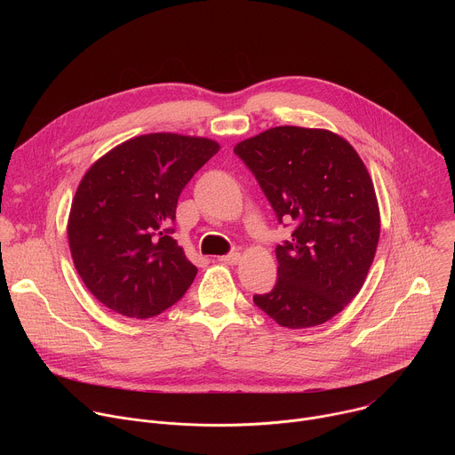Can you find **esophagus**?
I'll list each match as a JSON object with an SVG mask.
<instances>
[{
    "label": "esophagus",
    "mask_w": 455,
    "mask_h": 455,
    "mask_svg": "<svg viewBox=\"0 0 455 455\" xmlns=\"http://www.w3.org/2000/svg\"><path fill=\"white\" fill-rule=\"evenodd\" d=\"M220 261L225 265H237L241 261V253L239 251H232L228 255H221Z\"/></svg>",
    "instance_id": "obj_1"
}]
</instances>
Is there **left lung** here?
<instances>
[{"mask_svg":"<svg viewBox=\"0 0 455 455\" xmlns=\"http://www.w3.org/2000/svg\"><path fill=\"white\" fill-rule=\"evenodd\" d=\"M272 204L291 220L275 248L277 283L253 302L279 326L304 330L340 313L362 290L379 239L372 180L355 148L328 129L279 125L235 144Z\"/></svg>","mask_w":455,"mask_h":455,"instance_id":"1","label":"left lung"}]
</instances>
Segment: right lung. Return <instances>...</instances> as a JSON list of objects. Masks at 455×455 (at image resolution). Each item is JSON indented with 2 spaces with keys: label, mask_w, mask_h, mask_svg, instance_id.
Listing matches in <instances>:
<instances>
[{
  "label": "right lung",
  "mask_w": 455,
  "mask_h": 455,
  "mask_svg": "<svg viewBox=\"0 0 455 455\" xmlns=\"http://www.w3.org/2000/svg\"><path fill=\"white\" fill-rule=\"evenodd\" d=\"M204 137L149 133L100 156L83 176L68 218V244L92 295L129 318L178 302L198 268L172 239L183 187L216 153Z\"/></svg>",
  "instance_id": "add662e5"
}]
</instances>
